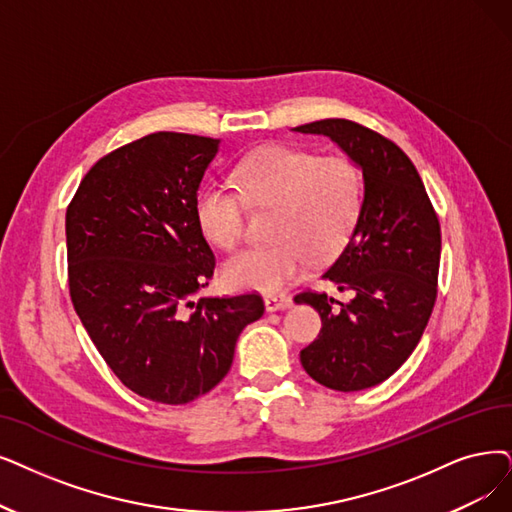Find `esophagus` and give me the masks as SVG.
I'll return each instance as SVG.
<instances>
[{
  "mask_svg": "<svg viewBox=\"0 0 512 512\" xmlns=\"http://www.w3.org/2000/svg\"><path fill=\"white\" fill-rule=\"evenodd\" d=\"M294 304V300L290 296H283V294H269L264 296V306H267V311H285L290 309V306Z\"/></svg>",
  "mask_w": 512,
  "mask_h": 512,
  "instance_id": "34e87169",
  "label": "esophagus"
}]
</instances>
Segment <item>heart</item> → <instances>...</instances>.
<instances>
[{
    "mask_svg": "<svg viewBox=\"0 0 512 512\" xmlns=\"http://www.w3.org/2000/svg\"><path fill=\"white\" fill-rule=\"evenodd\" d=\"M235 187L206 182L195 195L199 229L216 248L231 252L245 237L248 206L273 210L269 245L243 250L224 264L231 288L279 292L296 281L311 258L338 256L363 212V176L344 155H317L294 145H269L243 157Z\"/></svg>",
    "mask_w": 512,
    "mask_h": 512,
    "instance_id": "heart-1",
    "label": "heart"
}]
</instances>
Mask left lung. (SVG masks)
<instances>
[{
  "label": "left lung",
  "instance_id": "left-lung-1",
  "mask_svg": "<svg viewBox=\"0 0 512 512\" xmlns=\"http://www.w3.org/2000/svg\"><path fill=\"white\" fill-rule=\"evenodd\" d=\"M325 134L363 170V212L351 241L323 273L349 302L302 290L321 332L300 351L313 380L353 393L393 376L420 342L437 300L441 227L412 159L386 138L351 119H321L294 128Z\"/></svg>",
  "mask_w": 512,
  "mask_h": 512
}]
</instances>
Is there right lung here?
<instances>
[{
  "mask_svg": "<svg viewBox=\"0 0 512 512\" xmlns=\"http://www.w3.org/2000/svg\"><path fill=\"white\" fill-rule=\"evenodd\" d=\"M216 151L208 136H142L100 157L67 208L75 313L121 384L157 403L210 393L264 315L258 292L197 298L216 258L195 195Z\"/></svg>",
  "mask_w": 512,
  "mask_h": 512,
  "instance_id": "obj_1",
  "label": "right lung"
}]
</instances>
